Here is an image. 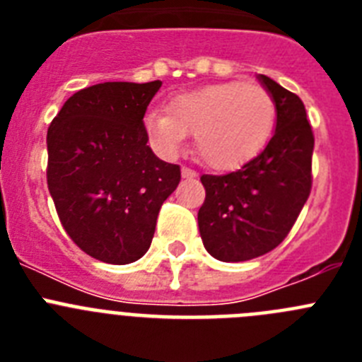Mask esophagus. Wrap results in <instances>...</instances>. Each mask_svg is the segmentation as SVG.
<instances>
[{"label": "esophagus", "mask_w": 362, "mask_h": 362, "mask_svg": "<svg viewBox=\"0 0 362 362\" xmlns=\"http://www.w3.org/2000/svg\"><path fill=\"white\" fill-rule=\"evenodd\" d=\"M181 174H183V177H194L196 172L192 170V168H188V166H183V168H181Z\"/></svg>", "instance_id": "obj_1"}]
</instances>
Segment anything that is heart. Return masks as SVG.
Masks as SVG:
<instances>
[{"label": "heart", "instance_id": "b5f03b06", "mask_svg": "<svg viewBox=\"0 0 362 362\" xmlns=\"http://www.w3.org/2000/svg\"><path fill=\"white\" fill-rule=\"evenodd\" d=\"M276 123V103L255 83L226 81L177 94L165 112L145 116L150 143L165 156L181 148L194 132V150L204 165L230 170L267 145Z\"/></svg>", "mask_w": 362, "mask_h": 362}]
</instances>
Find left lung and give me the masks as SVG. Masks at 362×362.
I'll return each mask as SVG.
<instances>
[{
    "label": "left lung",
    "mask_w": 362,
    "mask_h": 362,
    "mask_svg": "<svg viewBox=\"0 0 362 362\" xmlns=\"http://www.w3.org/2000/svg\"><path fill=\"white\" fill-rule=\"evenodd\" d=\"M277 110L276 132L264 150L235 172L201 175L206 197L197 214L204 248L239 263L284 241L312 190L313 132L299 95L259 76Z\"/></svg>",
    "instance_id": "1"
}]
</instances>
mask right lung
Returning a JSON list of instances; mask_svg holds the SVG:
<instances>
[{"label":"right lung","mask_w":362,"mask_h":362,"mask_svg":"<svg viewBox=\"0 0 362 362\" xmlns=\"http://www.w3.org/2000/svg\"><path fill=\"white\" fill-rule=\"evenodd\" d=\"M161 81H108L70 95L47 132V185L63 228L90 257L129 264L145 255L179 165L152 152L146 107Z\"/></svg>","instance_id":"obj_1"}]
</instances>
